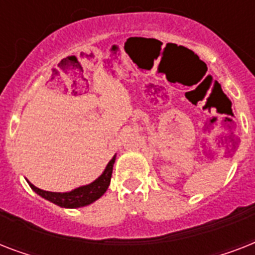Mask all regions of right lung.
I'll return each instance as SVG.
<instances>
[{
  "label": "right lung",
  "instance_id": "right-lung-1",
  "mask_svg": "<svg viewBox=\"0 0 255 255\" xmlns=\"http://www.w3.org/2000/svg\"><path fill=\"white\" fill-rule=\"evenodd\" d=\"M115 160L116 155H114V157L107 164L106 169L103 170V173L100 174L96 180H94L87 185L75 188V189L70 190V192H47V190L39 189L30 181L27 182H29L30 188L38 196H41L42 198H45L47 201L53 202L55 205L61 206V208H69V209L82 208V206H87L92 202H95L96 200H99L106 193V190L108 189L110 182H111L112 168H114Z\"/></svg>",
  "mask_w": 255,
  "mask_h": 255
}]
</instances>
